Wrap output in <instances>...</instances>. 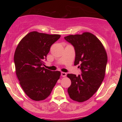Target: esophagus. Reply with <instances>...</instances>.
I'll list each match as a JSON object with an SVG mask.
<instances>
[{
  "mask_svg": "<svg viewBox=\"0 0 122 122\" xmlns=\"http://www.w3.org/2000/svg\"><path fill=\"white\" fill-rule=\"evenodd\" d=\"M61 76H62V77H65L66 76V73H65V72H61Z\"/></svg>",
  "mask_w": 122,
  "mask_h": 122,
  "instance_id": "obj_1",
  "label": "esophagus"
}]
</instances>
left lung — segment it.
<instances>
[{
	"mask_svg": "<svg viewBox=\"0 0 122 122\" xmlns=\"http://www.w3.org/2000/svg\"><path fill=\"white\" fill-rule=\"evenodd\" d=\"M65 40L75 47V65L81 70L76 76L68 74L71 80L68 88L69 97L74 101L83 102L90 99L97 91L104 80L107 54L104 46L95 35L89 32L70 35Z\"/></svg>",
	"mask_w": 122,
	"mask_h": 122,
	"instance_id": "obj_1",
	"label": "left lung"
}]
</instances>
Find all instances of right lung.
<instances>
[{
    "instance_id": "right-lung-1",
    "label": "right lung",
    "mask_w": 122,
    "mask_h": 122,
    "mask_svg": "<svg viewBox=\"0 0 122 122\" xmlns=\"http://www.w3.org/2000/svg\"><path fill=\"white\" fill-rule=\"evenodd\" d=\"M58 34L32 31L25 36L15 50V72L21 87L32 100H45L60 79V71L42 67L50 46L60 38Z\"/></svg>"
}]
</instances>
